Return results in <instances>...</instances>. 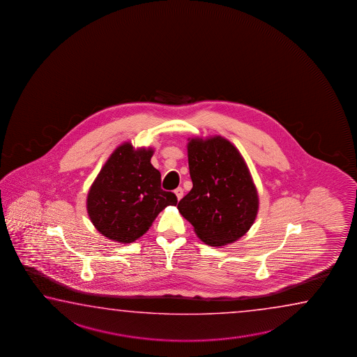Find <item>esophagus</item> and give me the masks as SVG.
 Listing matches in <instances>:
<instances>
[{"label":"esophagus","mask_w":357,"mask_h":357,"mask_svg":"<svg viewBox=\"0 0 357 357\" xmlns=\"http://www.w3.org/2000/svg\"><path fill=\"white\" fill-rule=\"evenodd\" d=\"M175 195H176V197H177V199H178V201H180V199H182V196H183V190H182V188H176Z\"/></svg>","instance_id":"34e87169"}]
</instances>
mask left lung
<instances>
[{
    "label": "left lung",
    "mask_w": 357,
    "mask_h": 357,
    "mask_svg": "<svg viewBox=\"0 0 357 357\" xmlns=\"http://www.w3.org/2000/svg\"><path fill=\"white\" fill-rule=\"evenodd\" d=\"M192 188L177 208L201 241L225 246L255 222L259 195L240 151L222 136L195 137L188 144Z\"/></svg>",
    "instance_id": "1"
}]
</instances>
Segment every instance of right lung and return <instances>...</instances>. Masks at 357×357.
I'll return each instance as SVG.
<instances>
[{"label":"right lung","instance_id":"obj_1","mask_svg":"<svg viewBox=\"0 0 357 357\" xmlns=\"http://www.w3.org/2000/svg\"><path fill=\"white\" fill-rule=\"evenodd\" d=\"M151 147L125 142L111 153L87 194V213L96 230L112 241L131 243L146 234L166 206L177 197L161 188V174L151 165Z\"/></svg>","mask_w":357,"mask_h":357}]
</instances>
